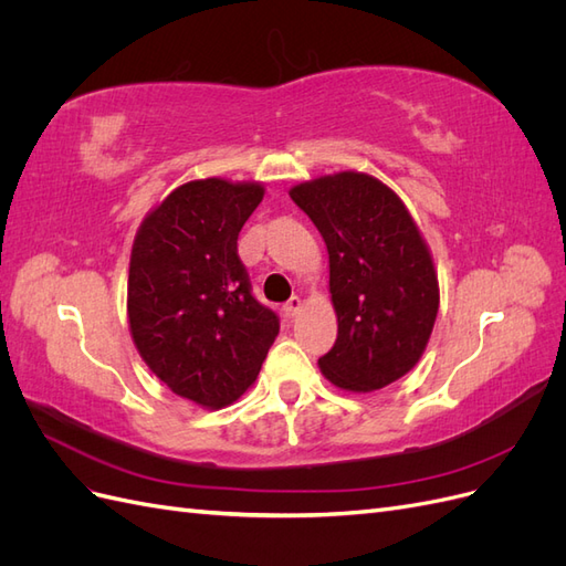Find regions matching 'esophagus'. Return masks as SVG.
Masks as SVG:
<instances>
[{
	"mask_svg": "<svg viewBox=\"0 0 566 566\" xmlns=\"http://www.w3.org/2000/svg\"><path fill=\"white\" fill-rule=\"evenodd\" d=\"M283 312H285V316H290V318H295L300 312H302V300L300 297H293V300H287L285 304H283Z\"/></svg>",
	"mask_w": 566,
	"mask_h": 566,
	"instance_id": "obj_1",
	"label": "esophagus"
}]
</instances>
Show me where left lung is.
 <instances>
[{
  "label": "left lung",
  "instance_id": "8db88e82",
  "mask_svg": "<svg viewBox=\"0 0 566 566\" xmlns=\"http://www.w3.org/2000/svg\"><path fill=\"white\" fill-rule=\"evenodd\" d=\"M328 248L333 349L323 378L345 391H375L420 361L439 312L432 252L403 200L366 172H337L290 188Z\"/></svg>",
  "mask_w": 566,
  "mask_h": 566
}]
</instances>
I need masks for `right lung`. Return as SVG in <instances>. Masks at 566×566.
Listing matches in <instances>:
<instances>
[{"instance_id": "right-lung-1", "label": "right lung", "mask_w": 566, "mask_h": 566, "mask_svg": "<svg viewBox=\"0 0 566 566\" xmlns=\"http://www.w3.org/2000/svg\"><path fill=\"white\" fill-rule=\"evenodd\" d=\"M264 198L260 181L177 186L134 235L127 321L158 380L200 408H224L256 380L279 316L256 302L238 233Z\"/></svg>"}]
</instances>
